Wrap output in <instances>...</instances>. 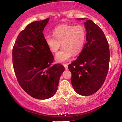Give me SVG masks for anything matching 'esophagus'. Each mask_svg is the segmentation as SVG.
<instances>
[{
  "label": "esophagus",
  "mask_w": 122,
  "mask_h": 122,
  "mask_svg": "<svg viewBox=\"0 0 122 122\" xmlns=\"http://www.w3.org/2000/svg\"><path fill=\"white\" fill-rule=\"evenodd\" d=\"M63 66H64L65 68V69H66V70H67V69H68V66H67L66 64H64V65H63Z\"/></svg>",
  "instance_id": "obj_1"
}]
</instances>
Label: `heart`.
Wrapping results in <instances>:
<instances>
[{"label":"heart","mask_w":122,"mask_h":122,"mask_svg":"<svg viewBox=\"0 0 122 122\" xmlns=\"http://www.w3.org/2000/svg\"><path fill=\"white\" fill-rule=\"evenodd\" d=\"M54 37L49 35L45 37V41L49 50L56 53L60 48L62 49L56 54L57 62L67 61L73 54L77 55L84 48L86 40V30L81 25H62L58 26L53 32Z\"/></svg>","instance_id":"obj_1"}]
</instances>
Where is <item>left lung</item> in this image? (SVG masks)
<instances>
[{
    "mask_svg": "<svg viewBox=\"0 0 122 122\" xmlns=\"http://www.w3.org/2000/svg\"><path fill=\"white\" fill-rule=\"evenodd\" d=\"M84 25L86 42L77 60L69 65L68 68L72 73L71 83L76 92L89 96L97 92L104 83L110 53L108 41L100 27L91 20Z\"/></svg>",
    "mask_w": 122,
    "mask_h": 122,
    "instance_id": "left-lung-1",
    "label": "left lung"
}]
</instances>
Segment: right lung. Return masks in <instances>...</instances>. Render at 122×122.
I'll return each mask as SVG.
<instances>
[{
	"label": "right lung",
	"mask_w": 122,
	"mask_h": 122,
	"mask_svg": "<svg viewBox=\"0 0 122 122\" xmlns=\"http://www.w3.org/2000/svg\"><path fill=\"white\" fill-rule=\"evenodd\" d=\"M49 18L30 23L20 33L12 49V63L19 84L37 99L51 97L57 89L65 67L52 65L54 56L47 46L43 31Z\"/></svg>",
	"instance_id": "1"
}]
</instances>
